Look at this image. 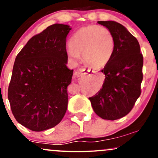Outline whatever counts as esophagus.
<instances>
[{"mask_svg":"<svg viewBox=\"0 0 158 158\" xmlns=\"http://www.w3.org/2000/svg\"><path fill=\"white\" fill-rule=\"evenodd\" d=\"M95 70L92 68H84V69H80V72L82 73V74H87V73H94L95 72Z\"/></svg>","mask_w":158,"mask_h":158,"instance_id":"34e87169","label":"esophagus"}]
</instances>
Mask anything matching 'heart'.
Instances as JSON below:
<instances>
[{
    "mask_svg": "<svg viewBox=\"0 0 158 158\" xmlns=\"http://www.w3.org/2000/svg\"><path fill=\"white\" fill-rule=\"evenodd\" d=\"M68 58L73 63L80 60L90 66L100 68L110 61L115 49V39L110 30L98 25H89L79 29L71 37Z\"/></svg>",
    "mask_w": 158,
    "mask_h": 158,
    "instance_id": "b5f03b06",
    "label": "heart"
}]
</instances>
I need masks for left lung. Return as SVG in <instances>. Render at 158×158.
I'll return each mask as SVG.
<instances>
[{
  "mask_svg": "<svg viewBox=\"0 0 158 158\" xmlns=\"http://www.w3.org/2000/svg\"><path fill=\"white\" fill-rule=\"evenodd\" d=\"M115 39V49L102 72V87L89 98L92 108L102 119H119L129 113L141 94L143 56L140 46L125 27L114 21H99Z\"/></svg>",
  "mask_w": 158,
  "mask_h": 158,
  "instance_id": "obj_1",
  "label": "left lung"
}]
</instances>
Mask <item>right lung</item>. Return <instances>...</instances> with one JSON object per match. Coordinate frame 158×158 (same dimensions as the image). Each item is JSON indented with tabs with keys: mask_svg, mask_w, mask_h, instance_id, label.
<instances>
[{
	"mask_svg": "<svg viewBox=\"0 0 158 158\" xmlns=\"http://www.w3.org/2000/svg\"><path fill=\"white\" fill-rule=\"evenodd\" d=\"M69 25L55 24L31 37L14 62L8 98L14 118L34 131L58 124L68 106L73 70L66 66Z\"/></svg>",
	"mask_w": 158,
	"mask_h": 158,
	"instance_id": "1",
	"label": "right lung"
}]
</instances>
